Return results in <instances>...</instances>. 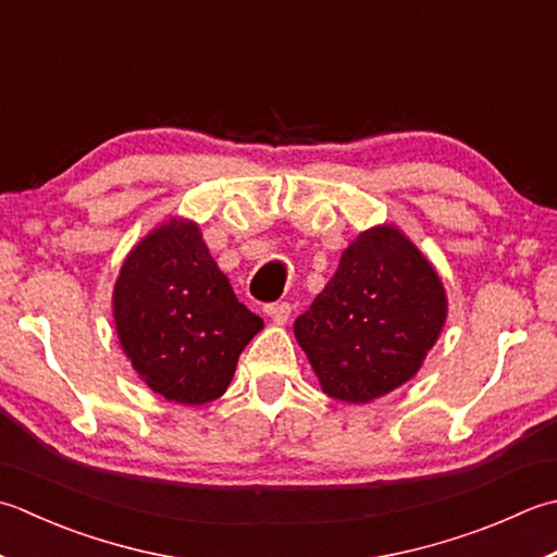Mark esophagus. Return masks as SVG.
Here are the masks:
<instances>
[{
  "instance_id": "esophagus-1",
  "label": "esophagus",
  "mask_w": 557,
  "mask_h": 557,
  "mask_svg": "<svg viewBox=\"0 0 557 557\" xmlns=\"http://www.w3.org/2000/svg\"><path fill=\"white\" fill-rule=\"evenodd\" d=\"M265 313L272 323H287V319L292 315V307L287 301H272V304H265Z\"/></svg>"
}]
</instances>
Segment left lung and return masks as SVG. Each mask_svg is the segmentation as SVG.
Listing matches in <instances>:
<instances>
[{
	"label": "left lung",
	"mask_w": 557,
	"mask_h": 557,
	"mask_svg": "<svg viewBox=\"0 0 557 557\" xmlns=\"http://www.w3.org/2000/svg\"><path fill=\"white\" fill-rule=\"evenodd\" d=\"M446 313L440 272L396 224H376L343 250L294 337L323 394L362 406L420 372Z\"/></svg>",
	"instance_id": "left-lung-1"
}]
</instances>
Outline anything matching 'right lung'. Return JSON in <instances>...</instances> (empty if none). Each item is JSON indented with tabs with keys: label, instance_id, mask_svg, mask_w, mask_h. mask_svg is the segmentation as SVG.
Here are the masks:
<instances>
[{
	"label": "right lung",
	"instance_id": "1",
	"mask_svg": "<svg viewBox=\"0 0 557 557\" xmlns=\"http://www.w3.org/2000/svg\"><path fill=\"white\" fill-rule=\"evenodd\" d=\"M120 347L145 384L181 406L220 398L238 355L263 331L202 242L198 222L169 216L123 260L113 287Z\"/></svg>",
	"mask_w": 557,
	"mask_h": 557
}]
</instances>
